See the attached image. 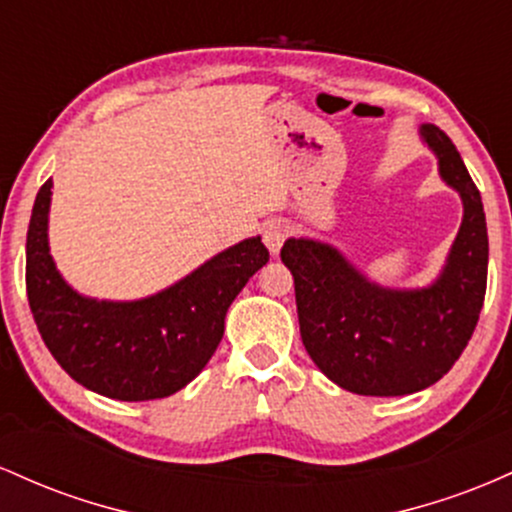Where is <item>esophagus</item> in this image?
Here are the masks:
<instances>
[{
  "label": "esophagus",
  "instance_id": "34e87169",
  "mask_svg": "<svg viewBox=\"0 0 512 512\" xmlns=\"http://www.w3.org/2000/svg\"><path fill=\"white\" fill-rule=\"evenodd\" d=\"M285 237H287V227L283 222H268V225L263 227V241H266L268 251H271L273 256L280 254V246H283Z\"/></svg>",
  "mask_w": 512,
  "mask_h": 512
}]
</instances>
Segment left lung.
Wrapping results in <instances>:
<instances>
[{
	"instance_id": "obj_1",
	"label": "left lung",
	"mask_w": 512,
	"mask_h": 512,
	"mask_svg": "<svg viewBox=\"0 0 512 512\" xmlns=\"http://www.w3.org/2000/svg\"><path fill=\"white\" fill-rule=\"evenodd\" d=\"M440 179L462 198V225L445 266L426 287H384L365 278L336 246L290 237L280 258L295 278L302 343L338 387L363 396L421 392L450 372L484 307L486 215L479 188L450 137L421 125Z\"/></svg>"
}]
</instances>
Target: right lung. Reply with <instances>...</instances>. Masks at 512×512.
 <instances>
[{
    "label": "right lung",
    "mask_w": 512,
    "mask_h": 512,
    "mask_svg": "<svg viewBox=\"0 0 512 512\" xmlns=\"http://www.w3.org/2000/svg\"><path fill=\"white\" fill-rule=\"evenodd\" d=\"M50 198L53 179L33 203L26 292L40 336L62 370L118 401L164 399L193 382L220 346L229 304L268 263L261 237L229 246L142 300H96L74 290L50 256Z\"/></svg>",
    "instance_id": "right-lung-1"
}]
</instances>
